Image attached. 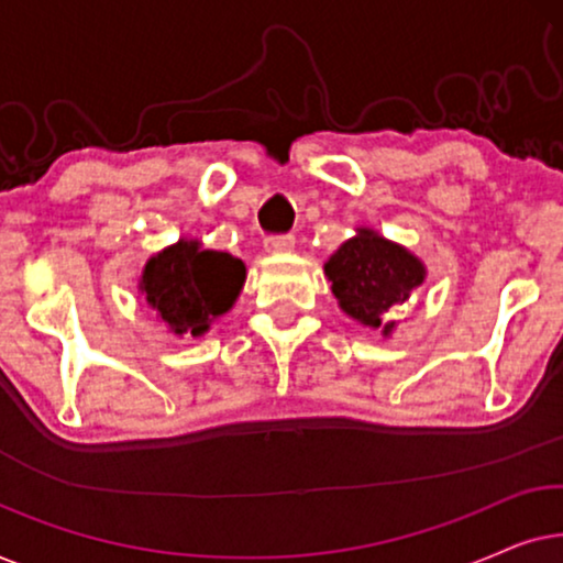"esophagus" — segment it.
Listing matches in <instances>:
<instances>
[{
    "label": "esophagus",
    "mask_w": 563,
    "mask_h": 563,
    "mask_svg": "<svg viewBox=\"0 0 563 563\" xmlns=\"http://www.w3.org/2000/svg\"><path fill=\"white\" fill-rule=\"evenodd\" d=\"M264 245L268 253H289L295 249V235H268Z\"/></svg>",
    "instance_id": "esophagus-1"
}]
</instances>
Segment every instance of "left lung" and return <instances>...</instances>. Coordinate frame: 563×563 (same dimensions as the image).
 Returning a JSON list of instances; mask_svg holds the SVG:
<instances>
[{
  "label": "left lung",
  "instance_id": "left-lung-1",
  "mask_svg": "<svg viewBox=\"0 0 563 563\" xmlns=\"http://www.w3.org/2000/svg\"><path fill=\"white\" fill-rule=\"evenodd\" d=\"M325 276L333 282V295L349 318L389 335L397 322L387 314L426 282V266L402 245L358 228V235L328 258Z\"/></svg>",
  "mask_w": 563,
  "mask_h": 563
}]
</instances>
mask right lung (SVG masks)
I'll use <instances>...</instances> for the list:
<instances>
[{
  "mask_svg": "<svg viewBox=\"0 0 563 563\" xmlns=\"http://www.w3.org/2000/svg\"><path fill=\"white\" fill-rule=\"evenodd\" d=\"M245 282L241 258L205 251L199 241L168 245L148 258L141 284L145 302L158 312L174 335H202L212 320L235 305Z\"/></svg>",
  "mask_w": 563,
  "mask_h": 563,
  "instance_id": "obj_1",
  "label": "right lung"
}]
</instances>
